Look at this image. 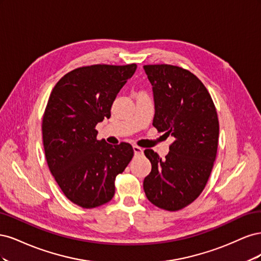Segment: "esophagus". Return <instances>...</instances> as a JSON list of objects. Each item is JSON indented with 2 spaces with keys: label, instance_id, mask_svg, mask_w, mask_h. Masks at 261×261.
Returning <instances> with one entry per match:
<instances>
[{
  "label": "esophagus",
  "instance_id": "34e87169",
  "mask_svg": "<svg viewBox=\"0 0 261 261\" xmlns=\"http://www.w3.org/2000/svg\"><path fill=\"white\" fill-rule=\"evenodd\" d=\"M133 150H134V153H135V154H141V153H143V151H144L143 148H140L138 146H134Z\"/></svg>",
  "mask_w": 261,
  "mask_h": 261
}]
</instances>
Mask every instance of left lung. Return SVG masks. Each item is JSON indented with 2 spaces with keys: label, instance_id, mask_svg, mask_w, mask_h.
Returning a JSON list of instances; mask_svg holds the SVG:
<instances>
[{
  "label": "left lung",
  "instance_id": "left-lung-1",
  "mask_svg": "<svg viewBox=\"0 0 261 261\" xmlns=\"http://www.w3.org/2000/svg\"><path fill=\"white\" fill-rule=\"evenodd\" d=\"M144 69L152 85V125L174 138L165 159L152 149L145 150L151 172L144 179V191L154 206L177 211L207 184L217 156L218 114L207 88L189 70L168 64Z\"/></svg>",
  "mask_w": 261,
  "mask_h": 261
}]
</instances>
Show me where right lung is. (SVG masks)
Instances as JSON below:
<instances>
[{
	"mask_svg": "<svg viewBox=\"0 0 261 261\" xmlns=\"http://www.w3.org/2000/svg\"><path fill=\"white\" fill-rule=\"evenodd\" d=\"M136 64H98L63 76L50 94L42 120L45 159L67 198L82 208L109 202L114 180L134 155L127 143L112 146L97 139L96 125L111 116V107Z\"/></svg>",
	"mask_w": 261,
	"mask_h": 261,
	"instance_id": "right-lung-1",
	"label": "right lung"
}]
</instances>
